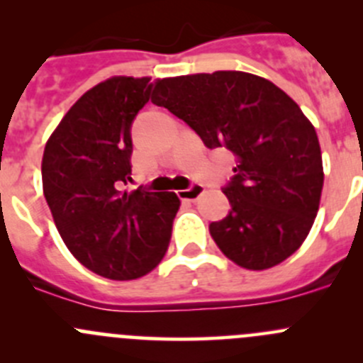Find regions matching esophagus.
Returning a JSON list of instances; mask_svg holds the SVG:
<instances>
[{"label":"esophagus","mask_w":363,"mask_h":363,"mask_svg":"<svg viewBox=\"0 0 363 363\" xmlns=\"http://www.w3.org/2000/svg\"><path fill=\"white\" fill-rule=\"evenodd\" d=\"M203 191H205L203 186L195 184V186H191L189 189H181V191H177V195L181 200H189V202H193V200L199 199L200 195H203Z\"/></svg>","instance_id":"esophagus-1"}]
</instances>
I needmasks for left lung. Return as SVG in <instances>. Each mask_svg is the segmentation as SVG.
I'll use <instances>...</instances> for the list:
<instances>
[{
    "instance_id": "obj_1",
    "label": "left lung",
    "mask_w": 363,
    "mask_h": 363,
    "mask_svg": "<svg viewBox=\"0 0 363 363\" xmlns=\"http://www.w3.org/2000/svg\"><path fill=\"white\" fill-rule=\"evenodd\" d=\"M151 100L208 149L237 156L225 188L232 211L208 226L223 255L247 270L294 255L313 228L325 179L316 130L298 105L270 80L235 69L160 79Z\"/></svg>"
}]
</instances>
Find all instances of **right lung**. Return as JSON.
<instances>
[{"label":"right lung","mask_w":363,"mask_h":363,"mask_svg":"<svg viewBox=\"0 0 363 363\" xmlns=\"http://www.w3.org/2000/svg\"><path fill=\"white\" fill-rule=\"evenodd\" d=\"M151 94V77L96 84L65 113L43 151V195L61 239L86 269L113 281L158 267L181 207L172 191L124 189L131 123Z\"/></svg>","instance_id":"right-lung-1"}]
</instances>
